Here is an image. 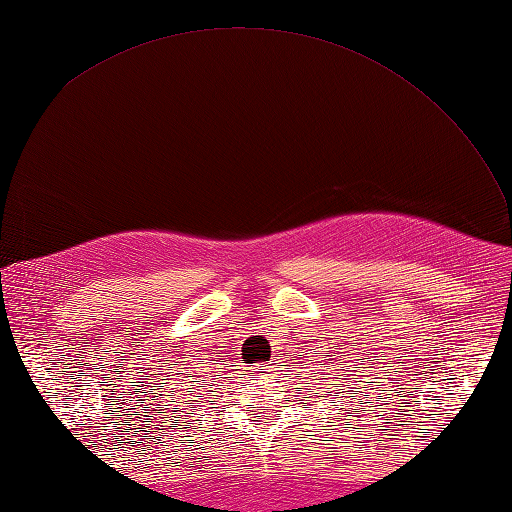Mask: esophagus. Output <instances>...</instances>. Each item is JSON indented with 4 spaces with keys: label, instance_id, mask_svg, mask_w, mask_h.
<instances>
[{
    "label": "esophagus",
    "instance_id": "34e87169",
    "mask_svg": "<svg viewBox=\"0 0 512 512\" xmlns=\"http://www.w3.org/2000/svg\"><path fill=\"white\" fill-rule=\"evenodd\" d=\"M257 372H259V378L264 380L262 387H266V383H270V378H273V369H270V367H259Z\"/></svg>",
    "mask_w": 512,
    "mask_h": 512
}]
</instances>
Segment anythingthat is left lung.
Instances as JSON below:
<instances>
[{"label": "left lung", "mask_w": 512, "mask_h": 512, "mask_svg": "<svg viewBox=\"0 0 512 512\" xmlns=\"http://www.w3.org/2000/svg\"><path fill=\"white\" fill-rule=\"evenodd\" d=\"M358 361H363V358H358ZM354 376V374H352ZM347 380H350V378H347ZM358 383H361V380H358ZM354 389V387H352ZM299 391H301V387H299ZM339 394H341V391H339ZM361 405H363V400H361Z\"/></svg>", "instance_id": "left-lung-1"}]
</instances>
